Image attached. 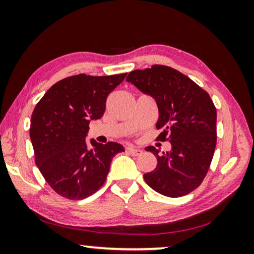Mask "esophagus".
<instances>
[{"mask_svg": "<svg viewBox=\"0 0 254 254\" xmlns=\"http://www.w3.org/2000/svg\"><path fill=\"white\" fill-rule=\"evenodd\" d=\"M127 151L129 152L130 155H133V156H138V155L142 154L141 149H137V148H134V147H128L127 148Z\"/></svg>", "mask_w": 254, "mask_h": 254, "instance_id": "34e87169", "label": "esophagus"}]
</instances>
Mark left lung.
Listing matches in <instances>:
<instances>
[{
    "instance_id": "8db88e82",
    "label": "left lung",
    "mask_w": 254,
    "mask_h": 254,
    "mask_svg": "<svg viewBox=\"0 0 254 254\" xmlns=\"http://www.w3.org/2000/svg\"><path fill=\"white\" fill-rule=\"evenodd\" d=\"M158 106V141H170L172 149L163 152L155 147L157 166L145 173V183L159 194L179 197L199 187L209 170L216 147V107L206 90L168 65L154 64L136 69L126 78Z\"/></svg>"
}]
</instances>
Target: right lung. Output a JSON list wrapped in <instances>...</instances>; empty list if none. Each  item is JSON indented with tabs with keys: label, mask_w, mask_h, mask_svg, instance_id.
<instances>
[{
	"label": "right lung",
	"mask_w": 254,
	"mask_h": 254,
	"mask_svg": "<svg viewBox=\"0 0 254 254\" xmlns=\"http://www.w3.org/2000/svg\"><path fill=\"white\" fill-rule=\"evenodd\" d=\"M125 74H79L52 85L34 107L30 137L38 169L59 195L82 200L105 183L111 162L125 151L117 142H85L89 124L100 119L107 96L124 81Z\"/></svg>",
	"instance_id": "1"
}]
</instances>
